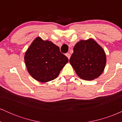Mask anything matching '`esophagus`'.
<instances>
[{"label":"esophagus","mask_w":122,"mask_h":122,"mask_svg":"<svg viewBox=\"0 0 122 122\" xmlns=\"http://www.w3.org/2000/svg\"><path fill=\"white\" fill-rule=\"evenodd\" d=\"M65 56H66L67 57H68V59H69V58H70V57H71V54H70L69 53H66V54H65Z\"/></svg>","instance_id":"obj_1"}]
</instances>
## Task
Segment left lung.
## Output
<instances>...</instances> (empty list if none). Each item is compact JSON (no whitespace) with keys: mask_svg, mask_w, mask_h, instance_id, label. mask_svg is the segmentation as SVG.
I'll return each mask as SVG.
<instances>
[{"mask_svg":"<svg viewBox=\"0 0 122 122\" xmlns=\"http://www.w3.org/2000/svg\"><path fill=\"white\" fill-rule=\"evenodd\" d=\"M69 62L81 79L92 80L100 76L104 71L106 53L93 39L81 40L75 45Z\"/></svg>","mask_w":122,"mask_h":122,"instance_id":"1","label":"left lung"}]
</instances>
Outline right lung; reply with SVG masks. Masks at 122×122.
Returning <instances> with one entry per match:
<instances>
[{
  "label": "right lung",
  "mask_w": 122,
  "mask_h": 122,
  "mask_svg": "<svg viewBox=\"0 0 122 122\" xmlns=\"http://www.w3.org/2000/svg\"><path fill=\"white\" fill-rule=\"evenodd\" d=\"M25 62L27 71L34 79L46 82L58 77L68 58L53 42L37 37L25 53Z\"/></svg>",
  "instance_id": "1"
}]
</instances>
